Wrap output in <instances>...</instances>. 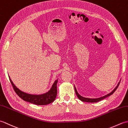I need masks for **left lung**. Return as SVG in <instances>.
<instances>
[{
	"instance_id": "left-lung-1",
	"label": "left lung",
	"mask_w": 128,
	"mask_h": 128,
	"mask_svg": "<svg viewBox=\"0 0 128 128\" xmlns=\"http://www.w3.org/2000/svg\"><path fill=\"white\" fill-rule=\"evenodd\" d=\"M119 83H120V81H119V82H118V85H116V87L114 88L112 92H110V93L105 95V96H104L100 97H99V98H86V97H84L81 96V95L78 92V91L76 90V88L75 86H74V88H75V93H76V94L77 97H78V99H79L80 100H81V101L86 102H90V103H94V102H98V101H100V100H102L103 99H104V98H106V97H107L108 96H110L111 94H112L114 93V92H115V91L116 90V88H118V86L119 85Z\"/></svg>"
}]
</instances>
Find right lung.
<instances>
[{"instance_id": "add662e5", "label": "right lung", "mask_w": 128, "mask_h": 128, "mask_svg": "<svg viewBox=\"0 0 128 128\" xmlns=\"http://www.w3.org/2000/svg\"><path fill=\"white\" fill-rule=\"evenodd\" d=\"M10 82L13 87L14 90L18 96L21 99L25 100L26 102L31 103L32 104L36 105H47L50 103H52L56 97L57 94V88L56 85L58 82V78H57L54 81L52 86V88L46 93L40 94H32L24 92L20 90H19L16 87L9 76Z\"/></svg>"}]
</instances>
